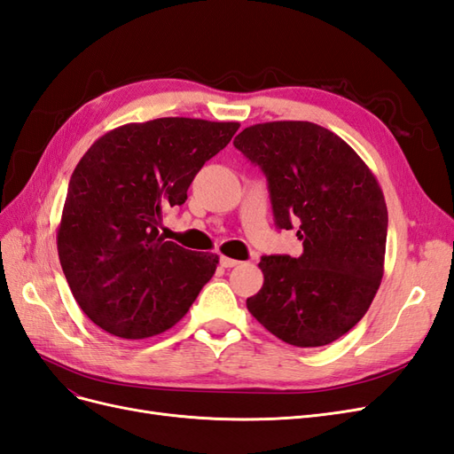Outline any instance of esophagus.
<instances>
[{"instance_id": "34e87169", "label": "esophagus", "mask_w": 454, "mask_h": 454, "mask_svg": "<svg viewBox=\"0 0 454 454\" xmlns=\"http://www.w3.org/2000/svg\"><path fill=\"white\" fill-rule=\"evenodd\" d=\"M219 263H222V267H225V269H231V267H239L240 261L222 255V257H219Z\"/></svg>"}]
</instances>
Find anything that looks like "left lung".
<instances>
[{"label":"left lung","mask_w":454,"mask_h":454,"mask_svg":"<svg viewBox=\"0 0 454 454\" xmlns=\"http://www.w3.org/2000/svg\"><path fill=\"white\" fill-rule=\"evenodd\" d=\"M232 144L263 170L274 225L295 227L303 242L299 257H261L265 280L246 307L287 345H329L364 318L380 286L388 210L377 177L309 121L261 122Z\"/></svg>","instance_id":"8db88e82"}]
</instances>
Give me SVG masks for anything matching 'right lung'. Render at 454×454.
<instances>
[{"mask_svg": "<svg viewBox=\"0 0 454 454\" xmlns=\"http://www.w3.org/2000/svg\"><path fill=\"white\" fill-rule=\"evenodd\" d=\"M239 127L189 117L130 122L79 160L57 246L77 305L104 332L121 339L167 332L214 277L215 254L164 240L159 225Z\"/></svg>", "mask_w": 454, "mask_h": 454, "instance_id": "obj_1", "label": "right lung"}]
</instances>
